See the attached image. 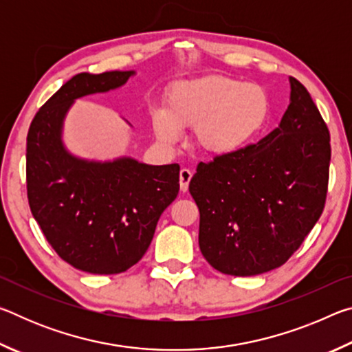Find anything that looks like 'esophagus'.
<instances>
[{
    "label": "esophagus",
    "instance_id": "34e87169",
    "mask_svg": "<svg viewBox=\"0 0 352 352\" xmlns=\"http://www.w3.org/2000/svg\"><path fill=\"white\" fill-rule=\"evenodd\" d=\"M190 178H192V172H190L189 169H182L180 170V189L183 190V192H186V190H188Z\"/></svg>",
    "mask_w": 352,
    "mask_h": 352
}]
</instances>
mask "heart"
Instances as JSON below:
<instances>
[{
  "instance_id": "1",
  "label": "heart",
  "mask_w": 352,
  "mask_h": 352,
  "mask_svg": "<svg viewBox=\"0 0 352 352\" xmlns=\"http://www.w3.org/2000/svg\"><path fill=\"white\" fill-rule=\"evenodd\" d=\"M270 116L264 87L226 76H208L175 85L164 111L153 115V130L166 144L180 138V129L194 127L201 151L222 157L245 147Z\"/></svg>"
}]
</instances>
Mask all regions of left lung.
Returning a JSON list of instances; mask_svg holds the SVG:
<instances>
[{"label": "left lung", "mask_w": 352, "mask_h": 352, "mask_svg": "<svg viewBox=\"0 0 352 352\" xmlns=\"http://www.w3.org/2000/svg\"><path fill=\"white\" fill-rule=\"evenodd\" d=\"M265 138L200 163L189 192L200 211L199 245L214 269L254 276L281 267L323 212L331 136L301 82Z\"/></svg>", "instance_id": "8db88e82"}]
</instances>
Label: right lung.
I'll list each match as a JSON object with an SVG mask.
<instances>
[{"instance_id":"add662e5","label":"right lung","mask_w":352,"mask_h":352,"mask_svg":"<svg viewBox=\"0 0 352 352\" xmlns=\"http://www.w3.org/2000/svg\"><path fill=\"white\" fill-rule=\"evenodd\" d=\"M135 71L80 73L34 116L26 142V183L32 216L46 241L74 269L115 275L151 245L158 219L180 189V166H152L130 157L77 158L62 141L76 99L122 87Z\"/></svg>"}]
</instances>
